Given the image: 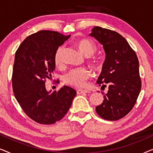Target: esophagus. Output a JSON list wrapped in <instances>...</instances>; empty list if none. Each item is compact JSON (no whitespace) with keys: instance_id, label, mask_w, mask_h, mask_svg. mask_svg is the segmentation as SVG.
Wrapping results in <instances>:
<instances>
[{"instance_id":"1","label":"esophagus","mask_w":153,"mask_h":153,"mask_svg":"<svg viewBox=\"0 0 153 153\" xmlns=\"http://www.w3.org/2000/svg\"><path fill=\"white\" fill-rule=\"evenodd\" d=\"M76 93L77 94H82V93H90L88 91H87V90H77L76 91Z\"/></svg>"}]
</instances>
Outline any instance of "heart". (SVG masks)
<instances>
[{"mask_svg":"<svg viewBox=\"0 0 153 153\" xmlns=\"http://www.w3.org/2000/svg\"><path fill=\"white\" fill-rule=\"evenodd\" d=\"M76 46L81 53L85 56H89L96 51V46L93 42L88 39H82L76 42ZM63 47H60L56 51L54 56V63L56 66L60 67L62 65V54ZM93 63L97 68L100 66V62L97 60H93ZM91 72L86 68H79L71 70L65 76V83L71 86L82 88L86 84V81L90 78Z\"/></svg>","mask_w":153,"mask_h":153,"instance_id":"b5f03b06","label":"heart"}]
</instances>
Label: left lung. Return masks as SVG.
<instances>
[{"label":"left lung","mask_w":153,"mask_h":153,"mask_svg":"<svg viewBox=\"0 0 153 153\" xmlns=\"http://www.w3.org/2000/svg\"><path fill=\"white\" fill-rule=\"evenodd\" d=\"M91 31L89 35L103 46L106 53L97 83L102 87L108 85L103 102L96 106L95 111L105 120H118L132 109L141 91L139 60L119 33L100 26L94 27Z\"/></svg>","instance_id":"8db88e82"}]
</instances>
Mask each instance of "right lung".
Masks as SVG:
<instances>
[{"mask_svg": "<svg viewBox=\"0 0 153 153\" xmlns=\"http://www.w3.org/2000/svg\"><path fill=\"white\" fill-rule=\"evenodd\" d=\"M69 37L56 31L40 30L26 37L16 51L12 79L14 96L27 116L39 124L61 120L76 95L67 85L52 92L45 84L55 70L58 47Z\"/></svg>", "mask_w": 153, "mask_h": 153, "instance_id": "right-lung-1", "label": "right lung"}]
</instances>
